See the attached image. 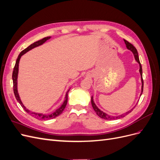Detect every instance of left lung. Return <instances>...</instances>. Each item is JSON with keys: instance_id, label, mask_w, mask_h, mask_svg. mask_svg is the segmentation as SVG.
I'll return each mask as SVG.
<instances>
[{"instance_id": "obj_1", "label": "left lung", "mask_w": 160, "mask_h": 160, "mask_svg": "<svg viewBox=\"0 0 160 160\" xmlns=\"http://www.w3.org/2000/svg\"><path fill=\"white\" fill-rule=\"evenodd\" d=\"M124 40V42L125 43V45H126V47L127 49L130 50L131 51H132L133 53V55H134V57H135V61H136L139 65V72H140V75H141V80H142V93L141 94H140V96L142 95V93H143V77H142V65L141 63H140V61H139V56H138V51L137 49H135V47L132 45L131 44L130 42H129L128 41H127L126 40ZM91 105H92V107H93L94 111H95L96 114L98 115L99 117H100L102 119H107V120H113V119H120L122 118H123L125 117V115H127L128 114H129V113L132 112V111H133V109H134V108H133L132 109H130L129 111H128V112L125 113H123L122 115H118V116H111V115H109L107 113H105V112H103V111L100 110L98 107H97V105H95V103H94L93 101V96L91 97Z\"/></svg>"}]
</instances>
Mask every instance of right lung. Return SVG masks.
<instances>
[{
  "label": "right lung",
  "instance_id": "add662e5",
  "mask_svg": "<svg viewBox=\"0 0 160 160\" xmlns=\"http://www.w3.org/2000/svg\"><path fill=\"white\" fill-rule=\"evenodd\" d=\"M49 38H51V37H47L42 38L41 40L38 41L37 42H35L32 44H31V45L28 46L27 48H26L25 49H24L23 51H22L21 52L20 54L18 55L17 59L16 61V63L15 65H14V69H13V72H12V81H13V91H14V96H15V98L17 100L18 102L20 103V105L22 106V108L24 109L27 113H31L32 114V116H34V118H35L36 119H53V118H55L57 116H59V115H61L62 113V111L65 109L67 103V99H68V93L70 90V89L67 91L66 95H65V100H64V102L62 103V104L61 105V107L57 109L55 112H53L51 114H48V115H45V114H42V113H35V112H31V111H29L28 109H27L25 107V105H24L22 103V101L20 99V97H19L18 93V90H17V78H18V64H19V61H20L21 57L24 55L27 52H28V51H30L32 49H34L35 47H38L41 45H42L43 43L45 42L47 40H49Z\"/></svg>",
  "mask_w": 160,
  "mask_h": 160
}]
</instances>
